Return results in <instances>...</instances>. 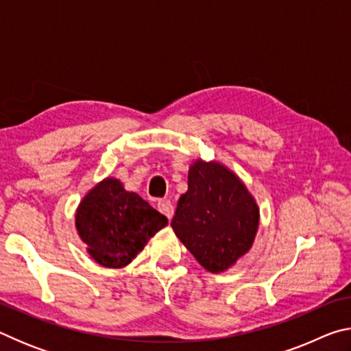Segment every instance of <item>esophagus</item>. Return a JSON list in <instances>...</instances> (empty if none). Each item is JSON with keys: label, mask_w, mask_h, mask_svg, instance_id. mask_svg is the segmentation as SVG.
Wrapping results in <instances>:
<instances>
[{"label": "esophagus", "mask_w": 351, "mask_h": 351, "mask_svg": "<svg viewBox=\"0 0 351 351\" xmlns=\"http://www.w3.org/2000/svg\"><path fill=\"white\" fill-rule=\"evenodd\" d=\"M158 210L161 212V213H164V215L167 217L169 219H171V217H173V212H175L173 204H171L169 199L158 201Z\"/></svg>", "instance_id": "esophagus-1"}]
</instances>
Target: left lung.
<instances>
[{
  "mask_svg": "<svg viewBox=\"0 0 351 351\" xmlns=\"http://www.w3.org/2000/svg\"><path fill=\"white\" fill-rule=\"evenodd\" d=\"M187 184L171 228L206 271L219 274L252 247L260 224L258 204L223 162L197 158L189 167Z\"/></svg>",
  "mask_w": 351,
  "mask_h": 351,
  "instance_id": "left-lung-1",
  "label": "left lung"
}]
</instances>
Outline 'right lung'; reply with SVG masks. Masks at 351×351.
<instances>
[{"instance_id":"obj_1","label":"right lung","mask_w":351,"mask_h":351,"mask_svg":"<svg viewBox=\"0 0 351 351\" xmlns=\"http://www.w3.org/2000/svg\"><path fill=\"white\" fill-rule=\"evenodd\" d=\"M167 224L162 213L112 176L88 190L75 210V229L86 252L100 266L112 269L132 263Z\"/></svg>"}]
</instances>
